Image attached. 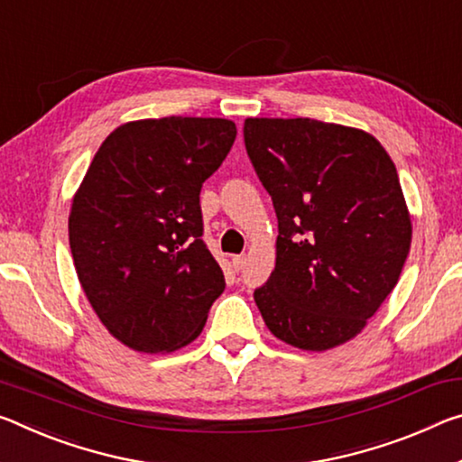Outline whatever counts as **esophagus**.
Instances as JSON below:
<instances>
[{
	"label": "esophagus",
	"instance_id": "esophagus-1",
	"mask_svg": "<svg viewBox=\"0 0 462 462\" xmlns=\"http://www.w3.org/2000/svg\"><path fill=\"white\" fill-rule=\"evenodd\" d=\"M245 263H246V257H243V254H236V257H232V267H234V271L243 269Z\"/></svg>",
	"mask_w": 462,
	"mask_h": 462
}]
</instances>
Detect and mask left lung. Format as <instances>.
Masks as SVG:
<instances>
[{"label": "left lung", "instance_id": "obj_1", "mask_svg": "<svg viewBox=\"0 0 462 462\" xmlns=\"http://www.w3.org/2000/svg\"><path fill=\"white\" fill-rule=\"evenodd\" d=\"M245 145L277 216L275 269L254 290L277 339L327 351L354 339L399 282L411 216L374 135L314 119L248 116Z\"/></svg>", "mask_w": 462, "mask_h": 462}]
</instances>
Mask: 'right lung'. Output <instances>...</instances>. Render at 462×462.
Returning a JSON list of instances; mask_svg holds the SVG:
<instances>
[{
  "label": "right lung",
  "mask_w": 462,
  "mask_h": 462,
  "mask_svg": "<svg viewBox=\"0 0 462 462\" xmlns=\"http://www.w3.org/2000/svg\"><path fill=\"white\" fill-rule=\"evenodd\" d=\"M236 125L214 116L123 123L78 187L69 246L78 280L115 339L171 354L203 331L224 273L201 240L199 193Z\"/></svg>",
  "instance_id": "1"
}]
</instances>
